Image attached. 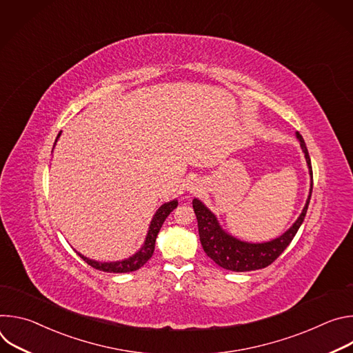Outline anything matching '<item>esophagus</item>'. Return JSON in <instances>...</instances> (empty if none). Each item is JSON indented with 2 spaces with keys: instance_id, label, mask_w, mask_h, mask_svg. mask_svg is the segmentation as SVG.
Listing matches in <instances>:
<instances>
[{
  "instance_id": "obj_1",
  "label": "esophagus",
  "mask_w": 353,
  "mask_h": 353,
  "mask_svg": "<svg viewBox=\"0 0 353 353\" xmlns=\"http://www.w3.org/2000/svg\"><path fill=\"white\" fill-rule=\"evenodd\" d=\"M201 187H203V184L199 183L198 179H191V180H188V183H187V191L191 192V194H195V192L201 191Z\"/></svg>"
}]
</instances>
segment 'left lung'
I'll use <instances>...</instances> for the list:
<instances>
[{
  "label": "left lung",
  "mask_w": 353,
  "mask_h": 353,
  "mask_svg": "<svg viewBox=\"0 0 353 353\" xmlns=\"http://www.w3.org/2000/svg\"><path fill=\"white\" fill-rule=\"evenodd\" d=\"M296 138L300 143L301 150L305 154V159L309 168L310 174V190L309 196L306 199V204L301 210L299 218L293 222V225L282 233L279 237L264 241V243H250L240 240L230 233H228L219 223L216 215L198 198L192 199V208L198 222V233L199 240L203 244L205 254L215 261L219 267L234 271V272H245V271H256L268 267L272 264L282 253L283 250L289 245L293 240L294 234L297 233L300 225L303 223L310 196L313 191V170H312V161L307 152V148L305 139L301 138L299 132H296Z\"/></svg>",
  "instance_id": "obj_1"
}]
</instances>
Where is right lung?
<instances>
[{
	"label": "right lung",
	"instance_id": "add662e5",
	"mask_svg": "<svg viewBox=\"0 0 353 353\" xmlns=\"http://www.w3.org/2000/svg\"><path fill=\"white\" fill-rule=\"evenodd\" d=\"M61 132L57 135L56 138V142H54V146L60 138ZM53 146V149H54ZM179 205V201L177 199H172L169 201V203H165L162 204L158 211L155 212L152 221H150L149 223V228H148V233H146V237L143 240V244L141 245V248L137 251L135 254L130 256L128 259H124V260H120V261H96V260H92V259H88L85 257L83 254L78 253V256L86 263L89 264L90 267L99 270V271H105V272H114V274H121V272H132V271H137L139 270L150 257H152L154 254V250H155V241H157V236L165 222V219L170 215V212L177 208Z\"/></svg>",
	"mask_w": 353,
	"mask_h": 353
}]
</instances>
